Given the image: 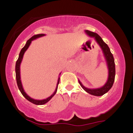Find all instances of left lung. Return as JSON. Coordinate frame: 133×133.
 Segmentation results:
<instances>
[{"label": "left lung", "mask_w": 133, "mask_h": 133, "mask_svg": "<svg viewBox=\"0 0 133 133\" xmlns=\"http://www.w3.org/2000/svg\"><path fill=\"white\" fill-rule=\"evenodd\" d=\"M85 32L88 35L90 36V37H94L95 41L98 44L101 48L102 50L103 53H104V57H105V60H106L107 64H108V70H109V76L107 82L105 83V85L103 87L100 88H98V89H89L85 87H84L82 85L80 80H78V82L80 85H81L82 88L84 89L87 92L91 94V95H94V96H102L107 92L109 91V89L112 88V85H113L114 81H115V60H114L113 56L111 53V51H110L108 45L103 41L101 37L96 33L90 31L89 30H85Z\"/></svg>", "instance_id": "obj_1"}]
</instances>
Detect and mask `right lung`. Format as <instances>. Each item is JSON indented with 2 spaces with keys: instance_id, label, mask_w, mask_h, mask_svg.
<instances>
[{
  "instance_id": "obj_1",
  "label": "right lung",
  "mask_w": 133,
  "mask_h": 133,
  "mask_svg": "<svg viewBox=\"0 0 133 133\" xmlns=\"http://www.w3.org/2000/svg\"><path fill=\"white\" fill-rule=\"evenodd\" d=\"M44 35H45L44 34L35 35L33 36L31 38H29V39L27 41L26 44H25L24 47V48L21 49V52H20L19 57H18V60H17V62H16V65H15L16 80H17V85H18V89H19L20 91L21 92L22 95L24 96L25 98L28 100V101H29L30 102L33 103V104H35V105H43V104H45V103H47L48 102H49V100L52 98V97H53V96L55 95L56 92H57V89H58V85L59 84V81H60V78H58V82H57V88H56L55 91V92H53V95H51L49 97L47 98L46 99H44V100H35V99H33V98H31V97H29V96H28L26 93H25V92L24 91V89H23V87H22V82H21V74H20V65H21V62H22V58H23L24 54L25 51H26L27 49H28V48H29V45H30L32 41H33V40L36 39V38H39V37H43V36H44ZM60 74H61V73H60Z\"/></svg>"
}]
</instances>
